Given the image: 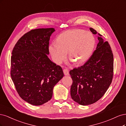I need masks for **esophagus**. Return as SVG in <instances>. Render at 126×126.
Masks as SVG:
<instances>
[{"label": "esophagus", "instance_id": "obj_1", "mask_svg": "<svg viewBox=\"0 0 126 126\" xmlns=\"http://www.w3.org/2000/svg\"><path fill=\"white\" fill-rule=\"evenodd\" d=\"M63 72H64V74L65 75H66V76L69 75V71L67 69H66V68L64 69V70H63Z\"/></svg>", "mask_w": 126, "mask_h": 126}]
</instances>
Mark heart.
I'll return each mask as SVG.
<instances>
[{"instance_id":"obj_1","label":"heart","mask_w":126,"mask_h":126,"mask_svg":"<svg viewBox=\"0 0 126 126\" xmlns=\"http://www.w3.org/2000/svg\"><path fill=\"white\" fill-rule=\"evenodd\" d=\"M95 44V38L91 32L79 29L72 30L61 34L57 42L51 43L48 50L56 64L63 61L68 51L70 58L76 64H80L90 58Z\"/></svg>"}]
</instances>
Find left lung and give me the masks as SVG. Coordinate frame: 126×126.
<instances>
[{
    "label": "left lung",
    "mask_w": 126,
    "mask_h": 126,
    "mask_svg": "<svg viewBox=\"0 0 126 126\" xmlns=\"http://www.w3.org/2000/svg\"><path fill=\"white\" fill-rule=\"evenodd\" d=\"M90 30L94 34H98L99 42L96 50L83 66L70 71L73 80L72 98L84 106L100 99L110 86L113 78V56L110 46L95 30L92 28Z\"/></svg>",
    "instance_id": "left-lung-1"
}]
</instances>
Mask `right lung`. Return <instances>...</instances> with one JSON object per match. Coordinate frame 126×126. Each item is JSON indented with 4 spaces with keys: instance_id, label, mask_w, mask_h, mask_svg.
I'll return each mask as SVG.
<instances>
[{
    "instance_id": "add662e5",
    "label": "right lung",
    "mask_w": 126,
    "mask_h": 126,
    "mask_svg": "<svg viewBox=\"0 0 126 126\" xmlns=\"http://www.w3.org/2000/svg\"><path fill=\"white\" fill-rule=\"evenodd\" d=\"M53 28L32 30L16 44L11 57V77L18 94L39 106L50 100L55 85L62 79V67L48 58Z\"/></svg>"
}]
</instances>
